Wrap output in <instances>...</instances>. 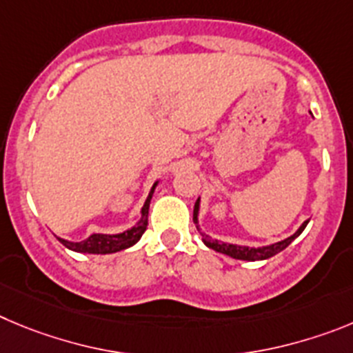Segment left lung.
I'll return each instance as SVG.
<instances>
[{
  "instance_id": "obj_1",
  "label": "left lung",
  "mask_w": 353,
  "mask_h": 353,
  "mask_svg": "<svg viewBox=\"0 0 353 353\" xmlns=\"http://www.w3.org/2000/svg\"><path fill=\"white\" fill-rule=\"evenodd\" d=\"M196 214H199V200L195 202V208H193V221H195V225L199 223L196 221ZM310 221V220H307ZM307 221H304L303 225L299 227V230L295 232L294 236L287 237V239L279 241V243H274L271 244V246H262V248H248V246H237V244H227V243H220V241H214L211 239L209 236H205L204 232H200V228L196 227V230L200 232V236H202V239H204V243L208 244L211 250H214V252L218 253H225V255L232 256V259H237V260H250V262H253V260H265V259H271V256H274L276 253L283 252L285 248L288 246V244L292 243V241L295 239L297 236H301V232L306 228Z\"/></svg>"
}]
</instances>
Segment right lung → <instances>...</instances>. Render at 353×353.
Masks as SVG:
<instances>
[{
    "instance_id": "add662e5",
    "label": "right lung",
    "mask_w": 353,
    "mask_h": 353,
    "mask_svg": "<svg viewBox=\"0 0 353 353\" xmlns=\"http://www.w3.org/2000/svg\"><path fill=\"white\" fill-rule=\"evenodd\" d=\"M154 188H157V183L153 184V188L149 192L148 200L144 202V208H142V218L137 225L130 230H125L123 234H116V236H107V234H93L88 239L81 241V243H70V241L59 239L63 246H66L68 250H74L79 253H97V255H105V253H116L126 250V248L133 246L142 237V234L148 228V214H149V202H151V196H153Z\"/></svg>"
}]
</instances>
